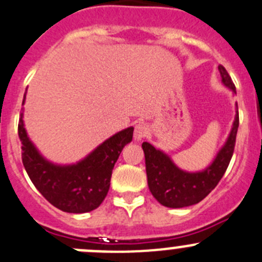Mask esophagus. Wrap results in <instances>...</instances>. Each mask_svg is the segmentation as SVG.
<instances>
[{"label": "esophagus", "instance_id": "esophagus-1", "mask_svg": "<svg viewBox=\"0 0 262 262\" xmlns=\"http://www.w3.org/2000/svg\"><path fill=\"white\" fill-rule=\"evenodd\" d=\"M149 133V128L145 123H138L135 126V129H134V139L136 141H140L148 135Z\"/></svg>", "mask_w": 262, "mask_h": 262}]
</instances>
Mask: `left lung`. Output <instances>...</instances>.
Returning a JSON list of instances; mask_svg holds the SVG:
<instances>
[{"label": "left lung", "instance_id": "obj_1", "mask_svg": "<svg viewBox=\"0 0 262 262\" xmlns=\"http://www.w3.org/2000/svg\"><path fill=\"white\" fill-rule=\"evenodd\" d=\"M219 72L223 83L235 94V86L226 69L223 66H219ZM235 113L226 143L219 150L212 163L198 172L181 170L166 153L156 149L146 141L143 143L141 146L145 154L149 190L162 206L170 208L188 207L199 203L216 188L233 157L239 126L238 104H235Z\"/></svg>", "mask_w": 262, "mask_h": 262}]
</instances>
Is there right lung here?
Here are the masks:
<instances>
[{
	"instance_id": "obj_1",
	"label": "right lung",
	"mask_w": 262,
	"mask_h": 262,
	"mask_svg": "<svg viewBox=\"0 0 262 262\" xmlns=\"http://www.w3.org/2000/svg\"><path fill=\"white\" fill-rule=\"evenodd\" d=\"M26 101L24 95L23 104ZM17 134L21 141L24 168L39 193L59 210L84 213L95 210L106 196L112 171L124 145L133 140L134 127L124 128L106 139L86 158L76 164H54L39 154L24 128L23 113Z\"/></svg>"
}]
</instances>
